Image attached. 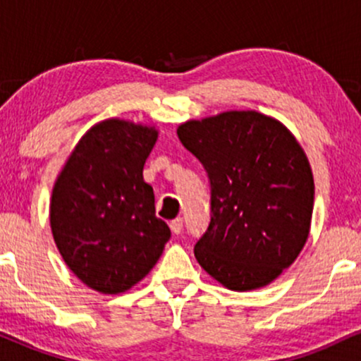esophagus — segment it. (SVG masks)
<instances>
[{"label": "esophagus", "mask_w": 361, "mask_h": 361, "mask_svg": "<svg viewBox=\"0 0 361 361\" xmlns=\"http://www.w3.org/2000/svg\"><path fill=\"white\" fill-rule=\"evenodd\" d=\"M169 227H171L173 233L180 234L181 231H183V219H181V217L175 219V221H171V224H169Z\"/></svg>", "instance_id": "obj_1"}]
</instances>
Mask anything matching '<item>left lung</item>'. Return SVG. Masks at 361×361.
Here are the masks:
<instances>
[{
  "label": "left lung",
  "mask_w": 361,
  "mask_h": 361,
  "mask_svg": "<svg viewBox=\"0 0 361 361\" xmlns=\"http://www.w3.org/2000/svg\"><path fill=\"white\" fill-rule=\"evenodd\" d=\"M210 180V224L195 258L229 290L267 287L288 268L310 231L314 176L280 120L231 110L178 127Z\"/></svg>",
  "instance_id": "obj_1"
}]
</instances>
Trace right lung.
Segmentation results:
<instances>
[{"instance_id":"right-lung-1","label":"right lung","mask_w":361,"mask_h":361,"mask_svg":"<svg viewBox=\"0 0 361 361\" xmlns=\"http://www.w3.org/2000/svg\"><path fill=\"white\" fill-rule=\"evenodd\" d=\"M157 134L154 126L102 120L78 140L54 183L49 219L57 250L69 270L100 293L139 283L171 238L142 176Z\"/></svg>"}]
</instances>
